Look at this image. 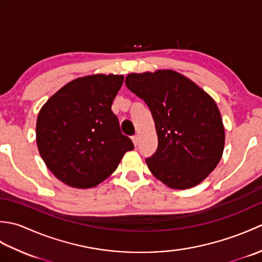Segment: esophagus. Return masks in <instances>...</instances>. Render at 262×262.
<instances>
[{"label": "esophagus", "mask_w": 262, "mask_h": 262, "mask_svg": "<svg viewBox=\"0 0 262 262\" xmlns=\"http://www.w3.org/2000/svg\"><path fill=\"white\" fill-rule=\"evenodd\" d=\"M132 141H133V143H134V145L136 146L137 144H138V136H137V135L132 136Z\"/></svg>", "instance_id": "esophagus-1"}]
</instances>
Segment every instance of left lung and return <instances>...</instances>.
Masks as SVG:
<instances>
[{
    "mask_svg": "<svg viewBox=\"0 0 262 262\" xmlns=\"http://www.w3.org/2000/svg\"><path fill=\"white\" fill-rule=\"evenodd\" d=\"M126 86L151 110L158 148L146 158L155 178L173 189L197 186L219 164L225 133L215 101L171 70L127 75Z\"/></svg>",
    "mask_w": 262,
    "mask_h": 262,
    "instance_id": "1",
    "label": "left lung"
}]
</instances>
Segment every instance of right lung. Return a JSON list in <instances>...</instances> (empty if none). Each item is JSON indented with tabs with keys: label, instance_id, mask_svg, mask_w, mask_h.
<instances>
[{
	"label": "right lung",
	"instance_id": "obj_1",
	"mask_svg": "<svg viewBox=\"0 0 262 262\" xmlns=\"http://www.w3.org/2000/svg\"><path fill=\"white\" fill-rule=\"evenodd\" d=\"M122 82L124 76L114 74L79 77L49 98L39 113V153L53 174L66 185L97 186L134 148L111 110Z\"/></svg>",
	"mask_w": 262,
	"mask_h": 262
}]
</instances>
